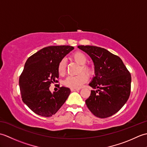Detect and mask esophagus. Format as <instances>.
Returning a JSON list of instances; mask_svg holds the SVG:
<instances>
[{
  "label": "esophagus",
  "instance_id": "34e87169",
  "mask_svg": "<svg viewBox=\"0 0 147 147\" xmlns=\"http://www.w3.org/2000/svg\"><path fill=\"white\" fill-rule=\"evenodd\" d=\"M71 90L72 92H74V91H78L80 89L78 88H71Z\"/></svg>",
  "mask_w": 147,
  "mask_h": 147
}]
</instances>
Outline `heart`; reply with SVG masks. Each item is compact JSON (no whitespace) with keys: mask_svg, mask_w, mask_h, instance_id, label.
<instances>
[{"mask_svg":"<svg viewBox=\"0 0 147 147\" xmlns=\"http://www.w3.org/2000/svg\"><path fill=\"white\" fill-rule=\"evenodd\" d=\"M72 60L75 61L78 64L81 65L80 73L82 71L85 72L88 76H92L94 73L93 68L89 65L86 64L88 62V58L83 52L77 51L74 52L71 56ZM65 61L64 59L59 62L57 65V72L60 76H62L65 74ZM84 73H80L76 76H68L64 81V85L71 88H80L84 83L88 81V76Z\"/></svg>","mask_w":147,"mask_h":147,"instance_id":"b5f03b06","label":"heart"}]
</instances>
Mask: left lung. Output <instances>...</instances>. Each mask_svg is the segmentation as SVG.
<instances>
[{
    "mask_svg": "<svg viewBox=\"0 0 147 147\" xmlns=\"http://www.w3.org/2000/svg\"><path fill=\"white\" fill-rule=\"evenodd\" d=\"M79 49L90 55L95 65V76L89 85L92 90L85 100L95 116L106 118L116 113L128 100L131 76L121 59L105 49L80 45Z\"/></svg>",
    "mask_w": 147,
    "mask_h": 147,
    "instance_id": "obj_1",
    "label": "left lung"
}]
</instances>
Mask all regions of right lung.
<instances>
[{"label":"right lung","instance_id":"right-lung-1","mask_svg":"<svg viewBox=\"0 0 147 147\" xmlns=\"http://www.w3.org/2000/svg\"><path fill=\"white\" fill-rule=\"evenodd\" d=\"M73 49V47L69 45L49 46L27 59L19 85L23 102L35 114L52 116L69 95V88L59 87L57 92L52 93L49 87L52 83L59 82V62Z\"/></svg>","mask_w":147,"mask_h":147}]
</instances>
